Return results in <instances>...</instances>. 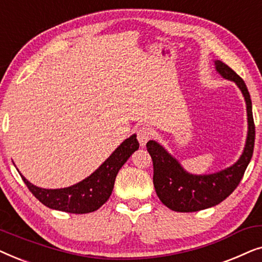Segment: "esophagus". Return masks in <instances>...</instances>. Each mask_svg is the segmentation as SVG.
Segmentation results:
<instances>
[{
	"mask_svg": "<svg viewBox=\"0 0 262 262\" xmlns=\"http://www.w3.org/2000/svg\"><path fill=\"white\" fill-rule=\"evenodd\" d=\"M151 138V131L148 127H139L137 130V139L141 146H145L149 139Z\"/></svg>",
	"mask_w": 262,
	"mask_h": 262,
	"instance_id": "34e87169",
	"label": "esophagus"
}]
</instances>
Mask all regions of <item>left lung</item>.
<instances>
[{
  "label": "left lung",
  "instance_id": "8db88e82",
  "mask_svg": "<svg viewBox=\"0 0 262 262\" xmlns=\"http://www.w3.org/2000/svg\"><path fill=\"white\" fill-rule=\"evenodd\" d=\"M216 71L225 80L234 82L241 91L247 110V137L241 156L230 167L210 174H192L178 159L156 141L146 143L152 159L154 186L156 194L167 207L178 212H195L216 206L237 187L252 160L255 139L252 100L245 81L221 60H213Z\"/></svg>",
  "mask_w": 262,
  "mask_h": 262
}]
</instances>
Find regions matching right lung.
Instances as JSON below:
<instances>
[{
    "label": "right lung",
    "instance_id": "add662e5",
    "mask_svg": "<svg viewBox=\"0 0 262 262\" xmlns=\"http://www.w3.org/2000/svg\"><path fill=\"white\" fill-rule=\"evenodd\" d=\"M138 148L137 135L134 134L125 139L89 177L64 188L38 187L28 181L17 168L16 169L32 194L45 206L69 213H89L98 210L108 200L118 171Z\"/></svg>",
    "mask_w": 262,
    "mask_h": 262
}]
</instances>
